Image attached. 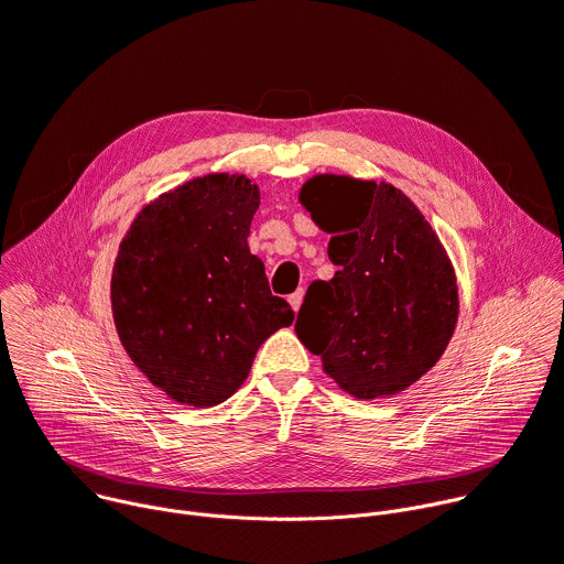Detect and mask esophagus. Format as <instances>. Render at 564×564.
Here are the masks:
<instances>
[{"mask_svg": "<svg viewBox=\"0 0 564 564\" xmlns=\"http://www.w3.org/2000/svg\"><path fill=\"white\" fill-rule=\"evenodd\" d=\"M302 300H304V291H302V289H297L293 295H289V304L293 306V311H295V313L300 311V306H302Z\"/></svg>", "mask_w": 564, "mask_h": 564, "instance_id": "1", "label": "esophagus"}]
</instances>
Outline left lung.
<instances>
[{"label": "left lung", "mask_w": 564, "mask_h": 564, "mask_svg": "<svg viewBox=\"0 0 564 564\" xmlns=\"http://www.w3.org/2000/svg\"><path fill=\"white\" fill-rule=\"evenodd\" d=\"M300 205L330 234L333 280H315L297 313L300 341L355 399L392 397L445 352L458 319L452 260L394 185L315 174Z\"/></svg>", "instance_id": "8db88e82"}]
</instances>
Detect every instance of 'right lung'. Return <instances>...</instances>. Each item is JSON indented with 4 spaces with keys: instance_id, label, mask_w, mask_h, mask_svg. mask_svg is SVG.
I'll list each match as a JSON object with an SVG mask.
<instances>
[{
    "instance_id": "add662e5",
    "label": "right lung",
    "mask_w": 564,
    "mask_h": 564,
    "mask_svg": "<svg viewBox=\"0 0 564 564\" xmlns=\"http://www.w3.org/2000/svg\"><path fill=\"white\" fill-rule=\"evenodd\" d=\"M258 207L245 174L198 176L145 205L119 247L110 286L119 339L183 405L229 399L260 344L293 324L247 245Z\"/></svg>"
}]
</instances>
